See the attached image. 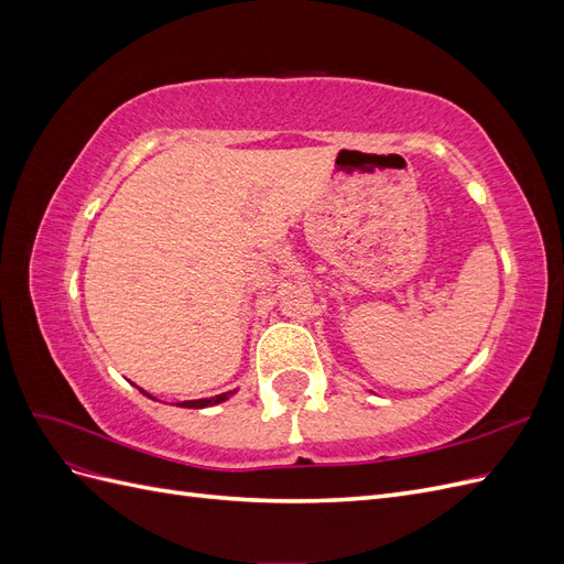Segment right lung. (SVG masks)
Here are the masks:
<instances>
[{
	"instance_id": "1",
	"label": "right lung",
	"mask_w": 564,
	"mask_h": 564,
	"mask_svg": "<svg viewBox=\"0 0 564 564\" xmlns=\"http://www.w3.org/2000/svg\"><path fill=\"white\" fill-rule=\"evenodd\" d=\"M235 390L230 392H220V395L216 398H204V400H187V402H181L178 406H187V409H204V406H212V404H218V402H226Z\"/></svg>"
}]
</instances>
